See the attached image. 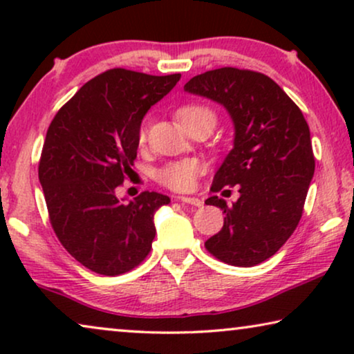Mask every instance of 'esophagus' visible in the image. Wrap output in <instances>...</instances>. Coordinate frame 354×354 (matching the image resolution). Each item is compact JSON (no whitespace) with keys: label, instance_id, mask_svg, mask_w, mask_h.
Segmentation results:
<instances>
[{"label":"esophagus","instance_id":"obj_1","mask_svg":"<svg viewBox=\"0 0 354 354\" xmlns=\"http://www.w3.org/2000/svg\"><path fill=\"white\" fill-rule=\"evenodd\" d=\"M177 200L185 203V205H193V206H201L203 205V201L200 200V198H195V196H178Z\"/></svg>","mask_w":354,"mask_h":354}]
</instances>
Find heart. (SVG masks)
I'll return each mask as SVG.
<instances>
[{"label":"heart","instance_id":"1","mask_svg":"<svg viewBox=\"0 0 354 354\" xmlns=\"http://www.w3.org/2000/svg\"><path fill=\"white\" fill-rule=\"evenodd\" d=\"M176 118L178 124L187 130L188 133L195 132V130H205L209 133L212 129L216 127L219 115L217 111L212 108L211 104L201 103V101H190L178 106L176 111ZM148 125L142 124L138 129V142H147ZM206 162L201 159L190 158V159H180V161L167 162L166 166L156 171V180L161 183L162 187L169 188L174 192H190L195 187L196 178L201 174L206 172Z\"/></svg>","mask_w":354,"mask_h":354}]
</instances>
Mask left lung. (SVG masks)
Listing matches in <instances>:
<instances>
[{
  "label": "left lung",
  "instance_id": "left-lung-1",
  "mask_svg": "<svg viewBox=\"0 0 354 354\" xmlns=\"http://www.w3.org/2000/svg\"><path fill=\"white\" fill-rule=\"evenodd\" d=\"M183 88L224 104L235 124L234 149L211 192L239 185L240 198L232 206L216 195L206 200L225 214L206 250L236 268L261 264L282 248L303 216L316 167L306 119L270 77L256 71L221 67L195 75Z\"/></svg>",
  "mask_w": 354,
  "mask_h": 354
}]
</instances>
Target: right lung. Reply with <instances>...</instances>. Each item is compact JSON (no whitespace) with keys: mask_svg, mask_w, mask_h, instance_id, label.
<instances>
[{"mask_svg":"<svg viewBox=\"0 0 354 354\" xmlns=\"http://www.w3.org/2000/svg\"><path fill=\"white\" fill-rule=\"evenodd\" d=\"M180 74L149 75L115 67L86 82L48 127L38 178L53 230L72 258L101 275L129 272L149 254L153 216L169 196L115 190L132 172L143 115Z\"/></svg>","mask_w":354,"mask_h":354,"instance_id":"obj_1","label":"right lung"}]
</instances>
